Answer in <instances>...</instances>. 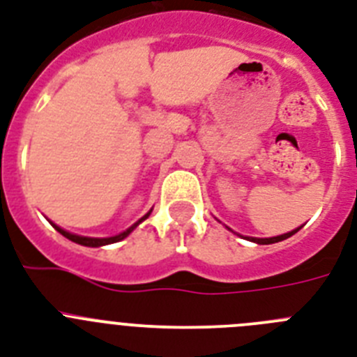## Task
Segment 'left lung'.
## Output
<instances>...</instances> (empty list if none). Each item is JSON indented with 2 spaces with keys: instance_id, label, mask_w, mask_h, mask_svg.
<instances>
[{
  "instance_id": "obj_1",
  "label": "left lung",
  "mask_w": 357,
  "mask_h": 357,
  "mask_svg": "<svg viewBox=\"0 0 357 357\" xmlns=\"http://www.w3.org/2000/svg\"><path fill=\"white\" fill-rule=\"evenodd\" d=\"M299 229H301V227H298V229H294V230H290V232H287V234L274 236V238H248L247 236L245 239H248V241H252V243H257V245H271V243H278V241H283V239L290 238V236H294ZM238 236H241V234H238Z\"/></svg>"
}]
</instances>
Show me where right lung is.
I'll return each mask as SVG.
<instances>
[{
  "label": "right lung",
  "instance_id": "right-lung-1",
  "mask_svg": "<svg viewBox=\"0 0 357 357\" xmlns=\"http://www.w3.org/2000/svg\"><path fill=\"white\" fill-rule=\"evenodd\" d=\"M151 212H152V208H151V211H149V212H146L145 215H143L142 220H139V221H136V223H134L132 227H128L127 230H123V232H119V234H116V236H110V238H89V236H77V234H72V232H68V230L61 229V227H58V225H56V223H52V221H50V225H52L54 229L58 230L59 234H61V236H65V238H67V239H70V241H74V243H77V245H83V247H103V245L118 243V241H121V239H125V238H127V236L130 234V232H132L134 229H136L137 225L142 223V221H145L146 218H149V215H151Z\"/></svg>",
  "mask_w": 357,
  "mask_h": 357
}]
</instances>
